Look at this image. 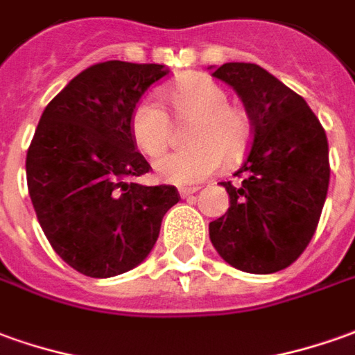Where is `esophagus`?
I'll list each match as a JSON object with an SVG mask.
<instances>
[{
  "label": "esophagus",
  "mask_w": 355,
  "mask_h": 355,
  "mask_svg": "<svg viewBox=\"0 0 355 355\" xmlns=\"http://www.w3.org/2000/svg\"><path fill=\"white\" fill-rule=\"evenodd\" d=\"M197 191H199V187H182V189H180V195L185 199V197H191L193 193Z\"/></svg>",
  "instance_id": "esophagus-1"
}]
</instances>
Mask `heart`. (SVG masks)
<instances>
[{
    "label": "heart",
    "instance_id": "b5f03b06",
    "mask_svg": "<svg viewBox=\"0 0 355 355\" xmlns=\"http://www.w3.org/2000/svg\"><path fill=\"white\" fill-rule=\"evenodd\" d=\"M173 114L191 121L185 150L170 153L154 164L164 182L189 185L209 178L226 164L238 162L251 143V119L243 107L228 104V94L207 75H189L166 92ZM131 137L141 153L156 158L170 141V117L154 100L139 102L131 116Z\"/></svg>",
    "mask_w": 355,
    "mask_h": 355
}]
</instances>
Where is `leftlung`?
Listing matches in <instances>:
<instances>
[{
  "label": "left lung",
  "instance_id": "obj_1",
  "mask_svg": "<svg viewBox=\"0 0 355 355\" xmlns=\"http://www.w3.org/2000/svg\"><path fill=\"white\" fill-rule=\"evenodd\" d=\"M238 92L251 119V146L236 175L222 182L230 209L210 222L218 255L243 272L270 275L290 266L309 245L329 191L324 129L300 94L255 63L212 71Z\"/></svg>",
  "mask_w": 355,
  "mask_h": 355
}]
</instances>
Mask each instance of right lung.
I'll return each mask as SVG.
<instances>
[{"instance_id": "right-lung-1", "label": "right lung", "mask_w": 355, "mask_h": 355, "mask_svg": "<svg viewBox=\"0 0 355 355\" xmlns=\"http://www.w3.org/2000/svg\"><path fill=\"white\" fill-rule=\"evenodd\" d=\"M168 73L158 63H96L38 121L26 153L28 195L53 251L80 275L110 278L141 265L180 201L173 185L135 183L150 164L135 150L131 116Z\"/></svg>"}]
</instances>
